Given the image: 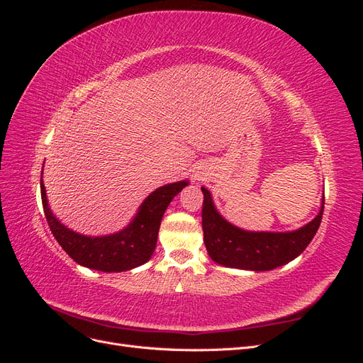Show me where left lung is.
<instances>
[{
  "label": "left lung",
  "mask_w": 363,
  "mask_h": 363,
  "mask_svg": "<svg viewBox=\"0 0 363 363\" xmlns=\"http://www.w3.org/2000/svg\"><path fill=\"white\" fill-rule=\"evenodd\" d=\"M201 191L204 195L201 218L207 252L213 262L230 268L269 271L284 265L300 256L311 244L323 219L324 199L320 213L298 230L283 233L247 232L225 221L215 208L211 192L206 188Z\"/></svg>",
  "instance_id": "left-lung-1"
}]
</instances>
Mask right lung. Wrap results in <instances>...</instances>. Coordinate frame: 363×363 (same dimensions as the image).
I'll use <instances>...</instances> for the list:
<instances>
[{"label":"right lung","instance_id":"1","mask_svg":"<svg viewBox=\"0 0 363 363\" xmlns=\"http://www.w3.org/2000/svg\"><path fill=\"white\" fill-rule=\"evenodd\" d=\"M43 169V168H42ZM189 182L164 184L151 192L140 204L136 216L124 230L107 236H84L65 227L48 207L45 186L40 179L43 213L52 236L79 265L103 272H121L144 265L155 252L162 216L167 207Z\"/></svg>","mask_w":363,"mask_h":363}]
</instances>
